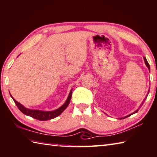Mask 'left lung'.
Returning a JSON list of instances; mask_svg holds the SVG:
<instances>
[{"instance_id": "8db88e82", "label": "left lung", "mask_w": 157, "mask_h": 157, "mask_svg": "<svg viewBox=\"0 0 157 157\" xmlns=\"http://www.w3.org/2000/svg\"><path fill=\"white\" fill-rule=\"evenodd\" d=\"M144 61H145V63H146V66L147 67V68H148V69H149V71L150 70V65H149V64H148V62H147V59H146V58H145V57H144ZM138 110H136V111H135V112H134V113H132V114H130V115H128L127 117H129V116H130L131 115H132V114H135V113H137L138 112ZM127 117H124V118H126ZM124 118H121V119H124Z\"/></svg>"}]
</instances>
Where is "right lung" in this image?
Masks as SVG:
<instances>
[{"instance_id":"obj_1","label":"right lung","mask_w":157,"mask_h":157,"mask_svg":"<svg viewBox=\"0 0 157 157\" xmlns=\"http://www.w3.org/2000/svg\"><path fill=\"white\" fill-rule=\"evenodd\" d=\"M71 96H72V90H71L66 102H65V103L62 105L60 108H59L58 109L53 111H41V110H37L28 109V108H25L21 104H20L19 102L15 100L12 97H11V98H13V101L16 104L17 107L18 108V109L21 110L22 113H24L25 115L30 116L31 117H33L36 119H38V120H40V121H47L59 116L65 109H66L67 107L68 106V105H69L70 103Z\"/></svg>"}]
</instances>
